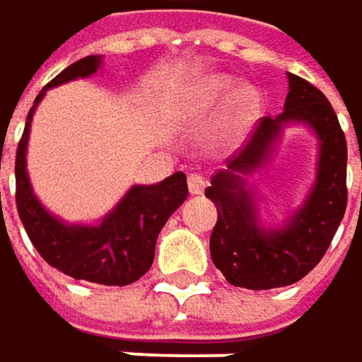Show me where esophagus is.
Wrapping results in <instances>:
<instances>
[{"instance_id": "1", "label": "esophagus", "mask_w": 362, "mask_h": 362, "mask_svg": "<svg viewBox=\"0 0 362 362\" xmlns=\"http://www.w3.org/2000/svg\"><path fill=\"white\" fill-rule=\"evenodd\" d=\"M204 187H206V181L200 175H189L187 177V189H189L192 196H202Z\"/></svg>"}]
</instances>
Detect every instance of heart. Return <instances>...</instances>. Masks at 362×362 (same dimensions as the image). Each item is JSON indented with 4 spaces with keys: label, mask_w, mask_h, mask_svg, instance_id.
I'll return each instance as SVG.
<instances>
[{
    "label": "heart",
    "mask_w": 362,
    "mask_h": 362,
    "mask_svg": "<svg viewBox=\"0 0 362 362\" xmlns=\"http://www.w3.org/2000/svg\"><path fill=\"white\" fill-rule=\"evenodd\" d=\"M211 126V143L228 149L238 145L253 128L262 113V96L255 88L238 86V80L226 74L202 76L189 84L175 107V115L183 122H200L215 113Z\"/></svg>",
    "instance_id": "1"
}]
</instances>
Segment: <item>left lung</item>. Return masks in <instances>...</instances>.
Here are the masks:
<instances>
[{"label":"left lung","instance_id":"left-lung-1","mask_svg":"<svg viewBox=\"0 0 362 362\" xmlns=\"http://www.w3.org/2000/svg\"><path fill=\"white\" fill-rule=\"evenodd\" d=\"M284 111L264 117L245 149L211 179L204 196L217 204L211 259L234 286L268 291L301 280L327 253L346 213L348 147L327 96L286 74ZM305 125L317 136V177L306 198L280 224L266 222L250 175L269 163L284 127Z\"/></svg>","mask_w":362,"mask_h":362}]
</instances>
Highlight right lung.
Listing matches in <instances>:
<instances>
[{
	"label": "right lung",
	"instance_id": "1",
	"mask_svg": "<svg viewBox=\"0 0 362 362\" xmlns=\"http://www.w3.org/2000/svg\"><path fill=\"white\" fill-rule=\"evenodd\" d=\"M100 67V54L80 59L37 94L16 149V209L29 240L52 268L76 280L124 286L151 268L160 230L187 198V177L175 173L156 185H132L98 223H67L40 202L27 173L31 122L46 92L71 80L90 78Z\"/></svg>",
	"mask_w": 362,
	"mask_h": 362
}]
</instances>
